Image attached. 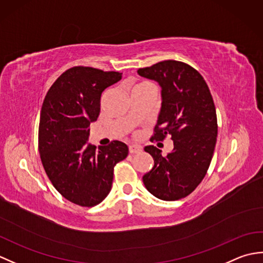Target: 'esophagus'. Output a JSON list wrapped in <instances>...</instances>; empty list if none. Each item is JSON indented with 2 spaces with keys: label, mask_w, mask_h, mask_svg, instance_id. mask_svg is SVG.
I'll list each match as a JSON object with an SVG mask.
<instances>
[{
  "label": "esophagus",
  "mask_w": 263,
  "mask_h": 263,
  "mask_svg": "<svg viewBox=\"0 0 263 263\" xmlns=\"http://www.w3.org/2000/svg\"><path fill=\"white\" fill-rule=\"evenodd\" d=\"M128 152H130V154H139L142 152V147L137 146V144H131V146L128 147Z\"/></svg>",
  "instance_id": "obj_1"
}]
</instances>
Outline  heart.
Here are the masks:
<instances>
[{"instance_id": "1", "label": "heart", "mask_w": 263, "mask_h": 263, "mask_svg": "<svg viewBox=\"0 0 263 263\" xmlns=\"http://www.w3.org/2000/svg\"><path fill=\"white\" fill-rule=\"evenodd\" d=\"M143 83H147V82H143ZM143 83H141V85H143Z\"/></svg>"}]
</instances>
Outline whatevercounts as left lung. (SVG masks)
<instances>
[{
    "instance_id": "left-lung-1",
    "label": "left lung",
    "mask_w": 263,
    "mask_h": 263,
    "mask_svg": "<svg viewBox=\"0 0 263 263\" xmlns=\"http://www.w3.org/2000/svg\"><path fill=\"white\" fill-rule=\"evenodd\" d=\"M138 73L161 87V109L150 141L167 136L174 141L167 156L155 146L144 147L155 165L142 181L156 198L180 200L194 191L210 166L218 133L214 99L203 77L180 61H161Z\"/></svg>"
}]
</instances>
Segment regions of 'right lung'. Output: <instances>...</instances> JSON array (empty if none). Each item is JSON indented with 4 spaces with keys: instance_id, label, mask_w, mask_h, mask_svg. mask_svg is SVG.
Listing matches in <instances>:
<instances>
[{
    "instance_id": "add662e5",
    "label": "right lung",
    "mask_w": 263,
    "mask_h": 263,
    "mask_svg": "<svg viewBox=\"0 0 263 263\" xmlns=\"http://www.w3.org/2000/svg\"><path fill=\"white\" fill-rule=\"evenodd\" d=\"M121 78L120 72L73 66L58 78L44 99L38 128L42 164L54 187L78 205H97L107 197L114 166L128 154L126 144L117 140L98 149L87 143L102 92Z\"/></svg>"
}]
</instances>
